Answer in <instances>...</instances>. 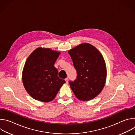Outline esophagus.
I'll list each match as a JSON object with an SVG mask.
<instances>
[{
  "mask_svg": "<svg viewBox=\"0 0 135 135\" xmlns=\"http://www.w3.org/2000/svg\"><path fill=\"white\" fill-rule=\"evenodd\" d=\"M65 81H66V82L67 83H68V78H66V79H65Z\"/></svg>",
  "mask_w": 135,
  "mask_h": 135,
  "instance_id": "obj_1",
  "label": "esophagus"
}]
</instances>
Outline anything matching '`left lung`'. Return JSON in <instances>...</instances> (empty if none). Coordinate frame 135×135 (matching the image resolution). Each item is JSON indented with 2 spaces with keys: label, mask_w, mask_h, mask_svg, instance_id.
<instances>
[{
  "label": "left lung",
  "mask_w": 135,
  "mask_h": 135,
  "mask_svg": "<svg viewBox=\"0 0 135 135\" xmlns=\"http://www.w3.org/2000/svg\"><path fill=\"white\" fill-rule=\"evenodd\" d=\"M77 71V78L69 81L78 99H93L103 90L106 80L107 69L103 56L92 45L81 44L68 51Z\"/></svg>",
  "instance_id": "8db88e82"
}]
</instances>
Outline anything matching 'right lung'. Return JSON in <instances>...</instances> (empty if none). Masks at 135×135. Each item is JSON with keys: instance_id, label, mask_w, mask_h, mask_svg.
Wrapping results in <instances>:
<instances>
[{"instance_id": "1", "label": "right lung", "mask_w": 135, "mask_h": 135, "mask_svg": "<svg viewBox=\"0 0 135 135\" xmlns=\"http://www.w3.org/2000/svg\"><path fill=\"white\" fill-rule=\"evenodd\" d=\"M60 54V52L49 48L38 47L28 56L22 79L26 90L33 99L50 102L66 83L57 76L58 70L54 66Z\"/></svg>"}]
</instances>
